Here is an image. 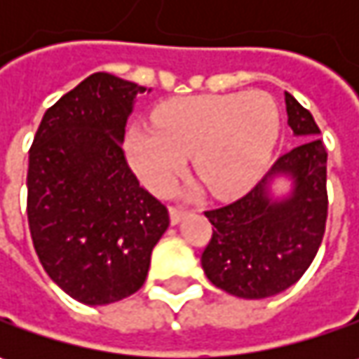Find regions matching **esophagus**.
Wrapping results in <instances>:
<instances>
[{
    "label": "esophagus",
    "mask_w": 359,
    "mask_h": 359,
    "mask_svg": "<svg viewBox=\"0 0 359 359\" xmlns=\"http://www.w3.org/2000/svg\"><path fill=\"white\" fill-rule=\"evenodd\" d=\"M184 215H186L184 208H175V205L170 208V219H172V224H180L184 219Z\"/></svg>",
    "instance_id": "1"
}]
</instances>
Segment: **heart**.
<instances>
[{
  "instance_id": "heart-1",
  "label": "heart",
  "mask_w": 359,
  "mask_h": 359,
  "mask_svg": "<svg viewBox=\"0 0 359 359\" xmlns=\"http://www.w3.org/2000/svg\"><path fill=\"white\" fill-rule=\"evenodd\" d=\"M156 126H133L126 142L131 168L145 186L165 194L194 156V170L208 189L233 196L266 168L280 133V109L266 91L182 97L158 107Z\"/></svg>"
}]
</instances>
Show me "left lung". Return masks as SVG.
<instances>
[{
	"label": "left lung",
	"instance_id": "1",
	"mask_svg": "<svg viewBox=\"0 0 359 359\" xmlns=\"http://www.w3.org/2000/svg\"><path fill=\"white\" fill-rule=\"evenodd\" d=\"M287 126L302 144L287 149L240 200L203 212L214 226L201 266L215 287L231 296L262 299L287 290L318 254L327 219V151L310 111L285 93ZM292 175L294 189L271 201L273 175Z\"/></svg>",
	"mask_w": 359,
	"mask_h": 359
}]
</instances>
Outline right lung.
I'll use <instances>...</instances> for the list:
<instances>
[{
    "mask_svg": "<svg viewBox=\"0 0 359 359\" xmlns=\"http://www.w3.org/2000/svg\"><path fill=\"white\" fill-rule=\"evenodd\" d=\"M145 88L93 74L49 107L29 147L27 222L48 276L88 306L135 294L168 208L140 186L121 147Z\"/></svg>",
    "mask_w": 359,
    "mask_h": 359,
    "instance_id": "add662e5",
    "label": "right lung"
}]
</instances>
